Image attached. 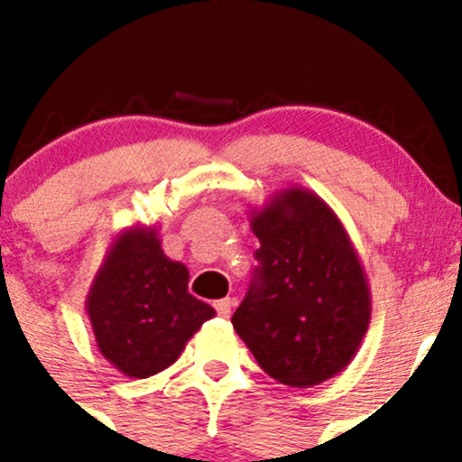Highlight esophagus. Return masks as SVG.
<instances>
[{"label": "esophagus", "mask_w": 462, "mask_h": 462, "mask_svg": "<svg viewBox=\"0 0 462 462\" xmlns=\"http://www.w3.org/2000/svg\"><path fill=\"white\" fill-rule=\"evenodd\" d=\"M215 309H217V313H219L221 318H230L232 300H230V298H223V300H217L215 302Z\"/></svg>", "instance_id": "obj_1"}]
</instances>
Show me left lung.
I'll return each instance as SVG.
<instances>
[{
  "mask_svg": "<svg viewBox=\"0 0 462 462\" xmlns=\"http://www.w3.org/2000/svg\"><path fill=\"white\" fill-rule=\"evenodd\" d=\"M261 241L247 296L232 316L258 366L311 388L351 364L371 322V289L342 221L307 189H285L252 210Z\"/></svg>",
  "mask_w": 462,
  "mask_h": 462,
  "instance_id": "8db88e82",
  "label": "left lung"
}]
</instances>
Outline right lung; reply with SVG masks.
Wrapping results in <instances>:
<instances>
[{"mask_svg":"<svg viewBox=\"0 0 462 462\" xmlns=\"http://www.w3.org/2000/svg\"><path fill=\"white\" fill-rule=\"evenodd\" d=\"M189 278L184 263L164 254L157 227L116 236L85 300L98 351L111 366L135 379L164 371L215 318V309L189 293Z\"/></svg>","mask_w":462,"mask_h":462,"instance_id":"right-lung-1","label":"right lung"}]
</instances>
